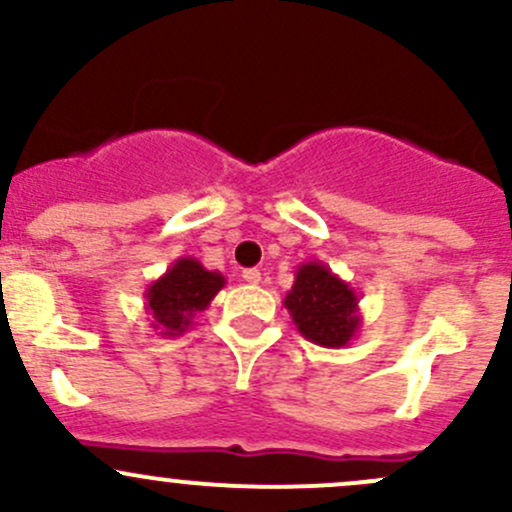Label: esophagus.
I'll return each instance as SVG.
<instances>
[{"label":"esophagus","instance_id":"1","mask_svg":"<svg viewBox=\"0 0 512 512\" xmlns=\"http://www.w3.org/2000/svg\"><path fill=\"white\" fill-rule=\"evenodd\" d=\"M242 279H245L247 284H260L262 274H260V270H245L242 272Z\"/></svg>","mask_w":512,"mask_h":512}]
</instances>
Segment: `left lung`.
Instances as JSON below:
<instances>
[{"instance_id":"obj_1","label":"left lung","mask_w":512,"mask_h":512,"mask_svg":"<svg viewBox=\"0 0 512 512\" xmlns=\"http://www.w3.org/2000/svg\"><path fill=\"white\" fill-rule=\"evenodd\" d=\"M284 306L301 336L324 348H346L363 324L355 289L319 260L297 267Z\"/></svg>"}]
</instances>
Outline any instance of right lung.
Here are the masks:
<instances>
[{
    "instance_id": "1",
    "label": "right lung",
    "mask_w": 512,
    "mask_h": 512,
    "mask_svg": "<svg viewBox=\"0 0 512 512\" xmlns=\"http://www.w3.org/2000/svg\"><path fill=\"white\" fill-rule=\"evenodd\" d=\"M225 287V277L211 272L196 257H179L144 289V311L161 336H181L198 311L208 309L215 294Z\"/></svg>"
}]
</instances>
